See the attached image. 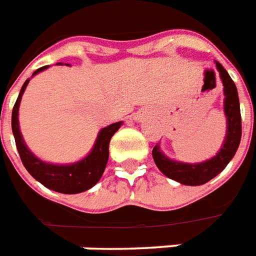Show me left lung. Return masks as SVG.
<instances>
[{
    "label": "left lung",
    "instance_id": "left-lung-1",
    "mask_svg": "<svg viewBox=\"0 0 256 256\" xmlns=\"http://www.w3.org/2000/svg\"><path fill=\"white\" fill-rule=\"evenodd\" d=\"M216 69L219 72L223 84L224 92V116L227 118L226 138L223 140L220 150L211 160H207L200 164H183L178 160H170L160 152V144H156L152 148V158L156 168H160L168 178L174 179L176 182L186 186H199L204 184L219 172H222L228 164L235 152L238 150L242 136V118H240V106H239L238 90L234 81L231 80L226 69L219 62Z\"/></svg>",
    "mask_w": 256,
    "mask_h": 256
}]
</instances>
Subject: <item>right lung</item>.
Masks as SVG:
<instances>
[{
  "label": "right lung",
  "instance_id": "right-lung-1",
  "mask_svg": "<svg viewBox=\"0 0 256 256\" xmlns=\"http://www.w3.org/2000/svg\"><path fill=\"white\" fill-rule=\"evenodd\" d=\"M48 68L49 66L40 68L34 72L33 76L42 70L48 69ZM28 84H29V80H26L25 84L22 85L20 96L14 104L13 112H12V130H13L14 140H16V146H17V150L25 168L29 171V174L34 179H37L44 186L50 190L57 191V192L78 194V192L92 188L94 184L98 183L104 174L108 160V144H110V140L114 136V132L120 128L122 122H116V124H108V128H102L96 136L92 152H88L84 160L69 164H53L45 162L30 152L22 138L21 132H20L18 108L21 104L22 94L25 92Z\"/></svg>",
  "mask_w": 256,
  "mask_h": 256
}]
</instances>
